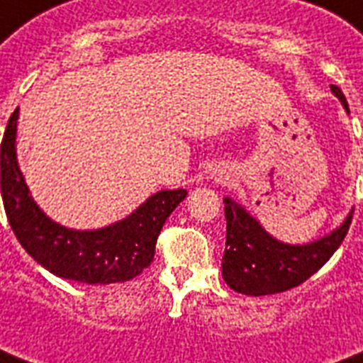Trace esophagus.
I'll use <instances>...</instances> for the list:
<instances>
[{"mask_svg":"<svg viewBox=\"0 0 363 363\" xmlns=\"http://www.w3.org/2000/svg\"><path fill=\"white\" fill-rule=\"evenodd\" d=\"M211 179H215V181H223V179H226V175L223 173V169H215L211 173Z\"/></svg>","mask_w":363,"mask_h":363,"instance_id":"esophagus-1","label":"esophagus"}]
</instances>
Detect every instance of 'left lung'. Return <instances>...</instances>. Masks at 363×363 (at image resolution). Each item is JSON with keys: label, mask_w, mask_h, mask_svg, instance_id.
<instances>
[{"label": "left lung", "mask_w": 363, "mask_h": 363, "mask_svg": "<svg viewBox=\"0 0 363 363\" xmlns=\"http://www.w3.org/2000/svg\"><path fill=\"white\" fill-rule=\"evenodd\" d=\"M333 95L348 112L342 91L331 85ZM354 209L342 225L320 240L291 245L270 236L251 213L230 198H225L226 249L223 255V278L230 289L261 297L301 286L329 261L347 236Z\"/></svg>", "instance_id": "left-lung-1"}]
</instances>
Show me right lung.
<instances>
[{"label": "right lung", "instance_id": "right-lung-1", "mask_svg": "<svg viewBox=\"0 0 363 363\" xmlns=\"http://www.w3.org/2000/svg\"><path fill=\"white\" fill-rule=\"evenodd\" d=\"M18 108L9 118L0 148L1 196L11 228L26 253L49 272L89 286L129 281L150 267L160 232L184 188L160 190L114 225L74 230L55 223L32 198L16 160Z\"/></svg>", "mask_w": 363, "mask_h": 363}]
</instances>
